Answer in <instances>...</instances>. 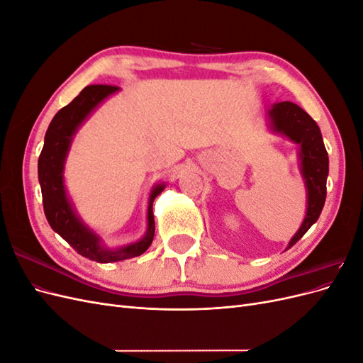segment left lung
Listing matches in <instances>:
<instances>
[{"instance_id":"left-lung-1","label":"left lung","mask_w":363,"mask_h":363,"mask_svg":"<svg viewBox=\"0 0 363 363\" xmlns=\"http://www.w3.org/2000/svg\"><path fill=\"white\" fill-rule=\"evenodd\" d=\"M268 127L276 135L298 144L300 172L307 194L306 215L300 228L291 238L286 250L303 238L321 215L325 203V183L328 175V155L324 147L321 130L301 107L291 101L272 104L268 111Z\"/></svg>"}]
</instances>
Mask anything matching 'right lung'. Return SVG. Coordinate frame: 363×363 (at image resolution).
Wrapping results in <instances>:
<instances>
[{
	"label": "right lung",
	"mask_w": 363,
	"mask_h": 363,
	"mask_svg": "<svg viewBox=\"0 0 363 363\" xmlns=\"http://www.w3.org/2000/svg\"><path fill=\"white\" fill-rule=\"evenodd\" d=\"M119 91L118 86H86L74 100L56 113L48 125L43 148L38 162V175L42 191V203L48 224L67 242L86 259L100 263L119 262L140 256L155 238V215L152 203L167 188V183L152 186L147 208V232L136 242L118 248L104 245L101 236L87 225L77 213L65 186V163L77 131L95 108L108 96Z\"/></svg>",
	"instance_id": "obj_1"
}]
</instances>
